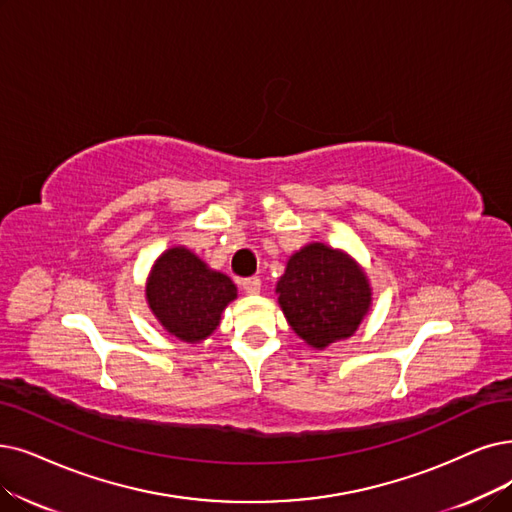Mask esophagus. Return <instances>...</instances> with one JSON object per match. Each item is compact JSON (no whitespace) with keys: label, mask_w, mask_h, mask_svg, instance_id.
<instances>
[{"label":"esophagus","mask_w":512,"mask_h":512,"mask_svg":"<svg viewBox=\"0 0 512 512\" xmlns=\"http://www.w3.org/2000/svg\"><path fill=\"white\" fill-rule=\"evenodd\" d=\"M245 294H258L260 292V279L258 277H248L241 281Z\"/></svg>","instance_id":"1"}]
</instances>
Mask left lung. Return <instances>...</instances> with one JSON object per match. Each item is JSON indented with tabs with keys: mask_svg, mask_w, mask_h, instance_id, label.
<instances>
[{
	"mask_svg": "<svg viewBox=\"0 0 512 512\" xmlns=\"http://www.w3.org/2000/svg\"><path fill=\"white\" fill-rule=\"evenodd\" d=\"M292 330L315 349L355 334L370 309V283L357 264L323 243L296 252L277 283Z\"/></svg>",
	"mask_w": 512,
	"mask_h": 512,
	"instance_id": "1",
	"label": "left lung"
}]
</instances>
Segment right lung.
<instances>
[{
	"label": "right lung",
	"instance_id": "1",
	"mask_svg": "<svg viewBox=\"0 0 512 512\" xmlns=\"http://www.w3.org/2000/svg\"><path fill=\"white\" fill-rule=\"evenodd\" d=\"M235 296V283L227 275L210 271L187 248L161 254L147 283L153 315L172 336L185 342L208 338Z\"/></svg>",
	"mask_w": 512,
	"mask_h": 512
}]
</instances>
